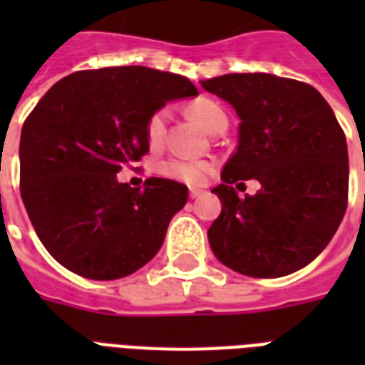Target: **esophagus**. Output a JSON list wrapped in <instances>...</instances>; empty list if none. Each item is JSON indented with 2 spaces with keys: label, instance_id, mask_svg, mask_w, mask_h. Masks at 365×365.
<instances>
[{
  "label": "esophagus",
  "instance_id": "34e87169",
  "mask_svg": "<svg viewBox=\"0 0 365 365\" xmlns=\"http://www.w3.org/2000/svg\"><path fill=\"white\" fill-rule=\"evenodd\" d=\"M200 195H202V191H200V189H197V187L189 189V197H191V199H197V197H200Z\"/></svg>",
  "mask_w": 365,
  "mask_h": 365
}]
</instances>
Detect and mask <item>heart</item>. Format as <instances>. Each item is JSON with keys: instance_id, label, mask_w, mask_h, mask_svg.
Returning <instances> with one entry per match:
<instances>
[{"instance_id": "b5f03b06", "label": "heart", "mask_w": 365, "mask_h": 365, "mask_svg": "<svg viewBox=\"0 0 365 365\" xmlns=\"http://www.w3.org/2000/svg\"><path fill=\"white\" fill-rule=\"evenodd\" d=\"M187 111L189 115L205 126L208 132H216L222 126H227V113L223 111L222 106H217L212 100H199V102L189 106ZM166 125H168V111L166 110H157L155 113H151V117L145 123V136L153 148H159L160 143L165 142ZM159 170L160 174H165L172 180H180V182L189 183V185H199L210 174L212 163L174 157V159L160 163Z\"/></svg>"}]
</instances>
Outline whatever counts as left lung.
Segmentation results:
<instances>
[{
  "label": "left lung",
  "mask_w": 365,
  "mask_h": 365,
  "mask_svg": "<svg viewBox=\"0 0 365 365\" xmlns=\"http://www.w3.org/2000/svg\"><path fill=\"white\" fill-rule=\"evenodd\" d=\"M200 85L240 117L237 151L212 189L222 200L208 229L212 252L246 277L299 271L328 246L349 200L346 140L334 110L311 85L271 73ZM252 177L262 189L240 200L232 185Z\"/></svg>",
  "instance_id": "obj_1"
}]
</instances>
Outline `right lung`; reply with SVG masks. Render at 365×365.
<instances>
[{
    "mask_svg": "<svg viewBox=\"0 0 365 365\" xmlns=\"http://www.w3.org/2000/svg\"><path fill=\"white\" fill-rule=\"evenodd\" d=\"M187 77L143 66L83 70L48 88L20 134V195L47 252L68 271L115 280L159 252L187 187L117 172L149 151L145 123L168 100L195 96Z\"/></svg>",
    "mask_w": 365,
    "mask_h": 365,
    "instance_id": "1",
    "label": "right lung"
}]
</instances>
